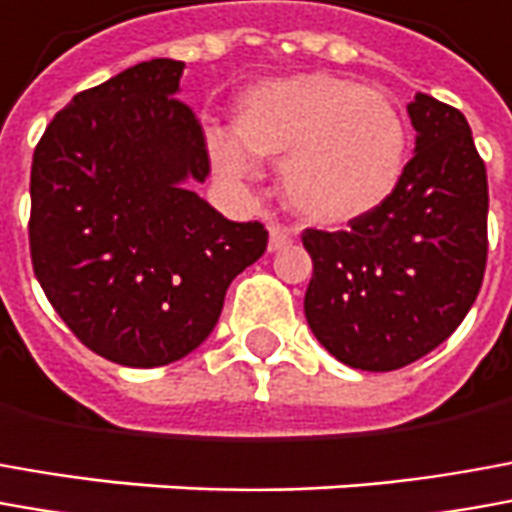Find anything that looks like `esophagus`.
I'll use <instances>...</instances> for the list:
<instances>
[{
  "mask_svg": "<svg viewBox=\"0 0 512 512\" xmlns=\"http://www.w3.org/2000/svg\"><path fill=\"white\" fill-rule=\"evenodd\" d=\"M292 245V231L284 228V225H270V242H267V250L270 253H278V250L290 248Z\"/></svg>",
  "mask_w": 512,
  "mask_h": 512,
  "instance_id": "34e87169",
  "label": "esophagus"
}]
</instances>
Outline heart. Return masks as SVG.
<instances>
[{
	"instance_id": "b5f03b06",
	"label": "heart",
	"mask_w": 512,
	"mask_h": 512,
	"mask_svg": "<svg viewBox=\"0 0 512 512\" xmlns=\"http://www.w3.org/2000/svg\"><path fill=\"white\" fill-rule=\"evenodd\" d=\"M228 133H211L209 161L222 181L245 186L256 161L281 162V195L301 220L326 228L370 217L407 169L410 130L382 91L337 74L303 72L245 88Z\"/></svg>"
}]
</instances>
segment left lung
Returning a JSON list of instances; mask_svg holds the SVG:
<instances>
[{
	"label": "left lung",
	"instance_id": "left-lung-1",
	"mask_svg": "<svg viewBox=\"0 0 512 512\" xmlns=\"http://www.w3.org/2000/svg\"><path fill=\"white\" fill-rule=\"evenodd\" d=\"M415 155L393 197L348 231H306L303 298L317 343L357 370H398L463 323L488 259V175L465 116L429 94L407 105Z\"/></svg>",
	"mask_w": 512,
	"mask_h": 512
}]
</instances>
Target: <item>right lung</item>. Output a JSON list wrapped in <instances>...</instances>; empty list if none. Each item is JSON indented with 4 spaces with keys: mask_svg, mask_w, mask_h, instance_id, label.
I'll use <instances>...</instances> for the list:
<instances>
[{
    "mask_svg": "<svg viewBox=\"0 0 512 512\" xmlns=\"http://www.w3.org/2000/svg\"><path fill=\"white\" fill-rule=\"evenodd\" d=\"M183 61L153 58L74 94L33 155V270L94 354L158 368L192 354L267 248L195 192L206 139L178 100Z\"/></svg>",
    "mask_w": 512,
    "mask_h": 512,
    "instance_id": "right-lung-1",
    "label": "right lung"
}]
</instances>
